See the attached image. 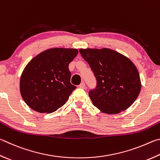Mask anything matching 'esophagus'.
<instances>
[{
  "instance_id": "obj_1",
  "label": "esophagus",
  "mask_w": 160,
  "mask_h": 160,
  "mask_svg": "<svg viewBox=\"0 0 160 160\" xmlns=\"http://www.w3.org/2000/svg\"><path fill=\"white\" fill-rule=\"evenodd\" d=\"M79 88H82V89H85V82H81L80 85H79Z\"/></svg>"
}]
</instances>
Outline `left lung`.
<instances>
[{
	"mask_svg": "<svg viewBox=\"0 0 160 160\" xmlns=\"http://www.w3.org/2000/svg\"><path fill=\"white\" fill-rule=\"evenodd\" d=\"M79 51L97 79V87L89 92L93 105L106 114L129 108L141 88L140 75L132 61L108 48Z\"/></svg>",
	"mask_w": 160,
	"mask_h": 160,
	"instance_id": "1",
	"label": "left lung"
}]
</instances>
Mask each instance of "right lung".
<instances>
[{
    "label": "right lung",
    "mask_w": 160,
    "mask_h": 160,
    "mask_svg": "<svg viewBox=\"0 0 160 160\" xmlns=\"http://www.w3.org/2000/svg\"><path fill=\"white\" fill-rule=\"evenodd\" d=\"M78 53L76 49L52 48L28 62L20 78V92L31 109L51 113L64 105L76 88L68 64Z\"/></svg>",
    "instance_id": "right-lung-1"
}]
</instances>
